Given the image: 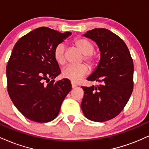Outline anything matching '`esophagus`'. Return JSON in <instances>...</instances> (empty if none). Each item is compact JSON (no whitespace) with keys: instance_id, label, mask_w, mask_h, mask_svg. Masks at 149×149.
Listing matches in <instances>:
<instances>
[{"instance_id":"34e87169","label":"esophagus","mask_w":149,"mask_h":149,"mask_svg":"<svg viewBox=\"0 0 149 149\" xmlns=\"http://www.w3.org/2000/svg\"><path fill=\"white\" fill-rule=\"evenodd\" d=\"M71 86H72V88H76V87H77L78 86V85H77V84H76V83H71Z\"/></svg>"}]
</instances>
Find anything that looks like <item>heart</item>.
Masks as SVG:
<instances>
[{"label": "heart", "mask_w": 149, "mask_h": 149, "mask_svg": "<svg viewBox=\"0 0 149 149\" xmlns=\"http://www.w3.org/2000/svg\"><path fill=\"white\" fill-rule=\"evenodd\" d=\"M73 44L79 50L83 53V59L93 67L97 63V58L93 54L94 45L91 42L84 38H76L73 41ZM54 57L56 61L60 65H64L66 63V55H65V45L63 43H59L56 46L54 50ZM89 72L88 67L85 64L78 66H68L62 71V76L69 79L73 83H78Z\"/></svg>", "instance_id": "b5f03b06"}]
</instances>
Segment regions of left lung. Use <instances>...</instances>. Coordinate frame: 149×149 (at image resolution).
Here are the masks:
<instances>
[{
	"instance_id": "obj_1",
	"label": "left lung",
	"mask_w": 149,
	"mask_h": 149,
	"mask_svg": "<svg viewBox=\"0 0 149 149\" xmlns=\"http://www.w3.org/2000/svg\"><path fill=\"white\" fill-rule=\"evenodd\" d=\"M94 40L100 50V60L87 80L100 85L82 87L81 109L87 118L95 122L111 120L122 111L133 90L134 65L130 53L118 36L104 28L84 35Z\"/></svg>"
}]
</instances>
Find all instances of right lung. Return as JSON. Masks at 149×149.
Returning a JSON list of instances; mask_svg holds the SVG:
<instances>
[{
  "label": "right lung",
  "instance_id": "add662e5",
  "mask_svg": "<svg viewBox=\"0 0 149 149\" xmlns=\"http://www.w3.org/2000/svg\"><path fill=\"white\" fill-rule=\"evenodd\" d=\"M71 34L39 27L19 39L13 47L6 68L8 92L17 109L31 120H54L71 90L66 78L49 82L61 73L54 49Z\"/></svg>",
  "mask_w": 149,
  "mask_h": 149
}]
</instances>
